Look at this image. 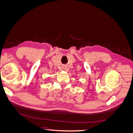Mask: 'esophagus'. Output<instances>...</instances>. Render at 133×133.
<instances>
[{"label":"esophagus","mask_w":133,"mask_h":133,"mask_svg":"<svg viewBox=\"0 0 133 133\" xmlns=\"http://www.w3.org/2000/svg\"><path fill=\"white\" fill-rule=\"evenodd\" d=\"M63 69H64V70H65V69H66V68H63Z\"/></svg>","instance_id":"obj_1"}]
</instances>
